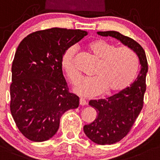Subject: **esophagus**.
Segmentation results:
<instances>
[{
    "label": "esophagus",
    "mask_w": 160,
    "mask_h": 160,
    "mask_svg": "<svg viewBox=\"0 0 160 160\" xmlns=\"http://www.w3.org/2000/svg\"><path fill=\"white\" fill-rule=\"evenodd\" d=\"M80 105H87V101L83 98H80Z\"/></svg>",
    "instance_id": "34e87169"
}]
</instances>
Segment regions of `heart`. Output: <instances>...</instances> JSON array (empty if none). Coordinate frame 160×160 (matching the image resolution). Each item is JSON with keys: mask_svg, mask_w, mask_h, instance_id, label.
<instances>
[{"mask_svg": "<svg viewBox=\"0 0 160 160\" xmlns=\"http://www.w3.org/2000/svg\"><path fill=\"white\" fill-rule=\"evenodd\" d=\"M88 49L98 61L94 72L95 77L83 80L74 88L80 95L92 98L106 91L114 94L128 88L135 79L139 62L135 52L128 46L116 47L113 43L98 39L88 44ZM77 48L66 49L62 57V67L72 84L80 80V74L75 66Z\"/></svg>", "mask_w": 160, "mask_h": 160, "instance_id": "heart-1", "label": "heart"}]
</instances>
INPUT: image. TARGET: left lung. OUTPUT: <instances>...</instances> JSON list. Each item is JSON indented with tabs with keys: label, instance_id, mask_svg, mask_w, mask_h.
Returning <instances> with one entry per match:
<instances>
[{
	"label": "left lung",
	"instance_id": "8db88e82",
	"mask_svg": "<svg viewBox=\"0 0 160 160\" xmlns=\"http://www.w3.org/2000/svg\"><path fill=\"white\" fill-rule=\"evenodd\" d=\"M98 34L114 37L131 48L137 54L141 64L140 72L131 87L106 99L89 102L98 115L92 123L83 127L85 134L98 145H112L131 131L143 108L148 62L143 48L131 37L116 31L98 32Z\"/></svg>",
	"mask_w": 160,
	"mask_h": 160
}]
</instances>
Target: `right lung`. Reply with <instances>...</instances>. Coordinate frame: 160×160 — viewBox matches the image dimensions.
<instances>
[{
  "label": "right lung",
  "instance_id": "add662e5",
  "mask_svg": "<svg viewBox=\"0 0 160 160\" xmlns=\"http://www.w3.org/2000/svg\"><path fill=\"white\" fill-rule=\"evenodd\" d=\"M88 32L63 28L39 30L20 42L12 66L10 110L17 128L29 140L53 137L66 111L79 106L62 73L65 51Z\"/></svg>",
  "mask_w": 160,
  "mask_h": 160
}]
</instances>
